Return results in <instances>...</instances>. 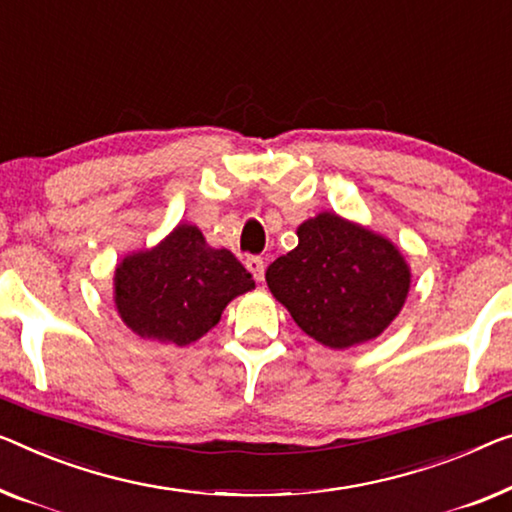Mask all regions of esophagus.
<instances>
[{
    "label": "esophagus",
    "instance_id": "obj_1",
    "mask_svg": "<svg viewBox=\"0 0 512 512\" xmlns=\"http://www.w3.org/2000/svg\"><path fill=\"white\" fill-rule=\"evenodd\" d=\"M246 269L253 273L255 280H262L264 278V262H262V257H257V255L246 257Z\"/></svg>",
    "mask_w": 512,
    "mask_h": 512
}]
</instances>
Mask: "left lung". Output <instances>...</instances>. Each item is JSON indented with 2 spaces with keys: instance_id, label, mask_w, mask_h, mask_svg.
Wrapping results in <instances>:
<instances>
[{
  "instance_id": "8db88e82",
  "label": "left lung",
  "mask_w": 512,
  "mask_h": 512,
  "mask_svg": "<svg viewBox=\"0 0 512 512\" xmlns=\"http://www.w3.org/2000/svg\"><path fill=\"white\" fill-rule=\"evenodd\" d=\"M299 246L266 269V285L303 333L331 349L375 340L400 315L411 271L386 236L322 211Z\"/></svg>"
}]
</instances>
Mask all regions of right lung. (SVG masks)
<instances>
[{
	"instance_id": "1",
	"label": "right lung",
	"mask_w": 512,
	"mask_h": 512,
	"mask_svg": "<svg viewBox=\"0 0 512 512\" xmlns=\"http://www.w3.org/2000/svg\"><path fill=\"white\" fill-rule=\"evenodd\" d=\"M255 289L230 250L211 248L195 225L181 223L151 250L121 259L114 305L144 340L190 345L220 322L227 303Z\"/></svg>"
}]
</instances>
